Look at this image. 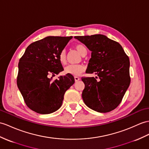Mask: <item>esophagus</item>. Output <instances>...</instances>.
<instances>
[{"label": "esophagus", "mask_w": 149, "mask_h": 149, "mask_svg": "<svg viewBox=\"0 0 149 149\" xmlns=\"http://www.w3.org/2000/svg\"><path fill=\"white\" fill-rule=\"evenodd\" d=\"M79 79H80V78H79L78 77H77V76H76V77H74V80H75L76 82L78 81Z\"/></svg>", "instance_id": "esophagus-1"}]
</instances>
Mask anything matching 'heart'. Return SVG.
Wrapping results in <instances>:
<instances>
[{
    "label": "heart",
    "mask_w": 149,
    "mask_h": 149,
    "mask_svg": "<svg viewBox=\"0 0 149 149\" xmlns=\"http://www.w3.org/2000/svg\"><path fill=\"white\" fill-rule=\"evenodd\" d=\"M76 50L81 56L86 53V47L81 44H77L74 46ZM59 61L62 64L66 63V53L65 50H62L59 55ZM85 70V67L82 64H69L65 67L64 72L65 74L73 76H78Z\"/></svg>",
    "instance_id": "b5f03b06"
}]
</instances>
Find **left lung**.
<instances>
[{"instance_id": "left-lung-1", "label": "left lung", "mask_w": 149, "mask_h": 149, "mask_svg": "<svg viewBox=\"0 0 149 149\" xmlns=\"http://www.w3.org/2000/svg\"><path fill=\"white\" fill-rule=\"evenodd\" d=\"M74 38L92 51L86 72L95 73L99 78L97 81L94 77L81 78L85 83L83 101L97 112L105 113L114 110L121 103L130 84L129 57L118 42L105 35Z\"/></svg>"}]
</instances>
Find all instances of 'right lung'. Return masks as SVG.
<instances>
[{
    "mask_svg": "<svg viewBox=\"0 0 149 149\" xmlns=\"http://www.w3.org/2000/svg\"><path fill=\"white\" fill-rule=\"evenodd\" d=\"M71 37H47L29 45L18 64L17 85L26 106L37 113L50 114L62 106L64 93L74 84L72 75L51 76L64 69L59 61Z\"/></svg>",
    "mask_w": 149,
    "mask_h": 149,
    "instance_id": "obj_1",
    "label": "right lung"
}]
</instances>
